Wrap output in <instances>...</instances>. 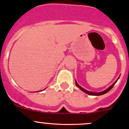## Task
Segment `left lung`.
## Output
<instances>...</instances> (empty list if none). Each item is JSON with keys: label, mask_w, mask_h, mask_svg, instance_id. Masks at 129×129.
Masks as SVG:
<instances>
[{"label": "left lung", "mask_w": 129, "mask_h": 129, "mask_svg": "<svg viewBox=\"0 0 129 129\" xmlns=\"http://www.w3.org/2000/svg\"><path fill=\"white\" fill-rule=\"evenodd\" d=\"M120 76H119V77H118V79H117L116 80H115V82L114 83V84H112V85H110V86L109 87V88H107V89H105V90L102 91V92H90V91H88V90H85V89H84V88L82 87L81 86H80V85H79V84H78V83L77 82L76 80H75V84H76L77 86L78 87H79V89H80V90H81L82 91H83V92H85V93H87V94L90 95H96V96L101 95L105 94V93H106L107 92H109V90H111L112 88L114 86V85H115V84H116V82H117V80H119V78H120Z\"/></svg>", "instance_id": "1"}]
</instances>
